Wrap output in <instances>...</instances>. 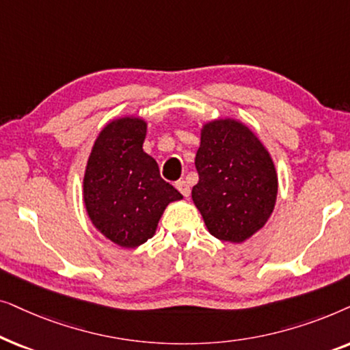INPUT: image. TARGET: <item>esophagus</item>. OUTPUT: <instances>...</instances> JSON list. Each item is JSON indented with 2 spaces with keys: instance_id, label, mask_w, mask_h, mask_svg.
<instances>
[{
  "instance_id": "1",
  "label": "esophagus",
  "mask_w": 350,
  "mask_h": 350,
  "mask_svg": "<svg viewBox=\"0 0 350 350\" xmlns=\"http://www.w3.org/2000/svg\"><path fill=\"white\" fill-rule=\"evenodd\" d=\"M175 188L178 189L180 193L185 196V198H189V194H191V189H189V185L186 183V181H183V180L176 181V183H175Z\"/></svg>"
}]
</instances>
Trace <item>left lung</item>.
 Returning <instances> with one entry per match:
<instances>
[{
  "instance_id": "8db88e82",
  "label": "left lung",
  "mask_w": 350,
  "mask_h": 350,
  "mask_svg": "<svg viewBox=\"0 0 350 350\" xmlns=\"http://www.w3.org/2000/svg\"><path fill=\"white\" fill-rule=\"evenodd\" d=\"M196 169L199 183L191 198L213 237L242 243L265 228L279 178L271 152L245 122L218 118L202 124Z\"/></svg>"
}]
</instances>
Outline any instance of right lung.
I'll list each match as a JSON object with an SVG mask.
<instances>
[{
    "label": "right lung",
    "instance_id": "add662e5",
    "mask_svg": "<svg viewBox=\"0 0 350 350\" xmlns=\"http://www.w3.org/2000/svg\"><path fill=\"white\" fill-rule=\"evenodd\" d=\"M148 122L114 118L95 138L83 180V199L94 228L121 248H135L156 234L170 202L183 199L143 151Z\"/></svg>",
    "mask_w": 350,
    "mask_h": 350
}]
</instances>
